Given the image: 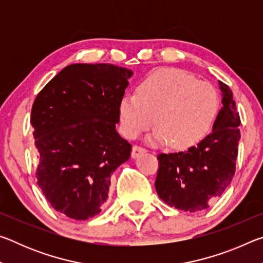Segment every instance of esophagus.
<instances>
[{
  "label": "esophagus",
  "mask_w": 263,
  "mask_h": 263,
  "mask_svg": "<svg viewBox=\"0 0 263 263\" xmlns=\"http://www.w3.org/2000/svg\"><path fill=\"white\" fill-rule=\"evenodd\" d=\"M146 152V148H144V147H141V146H138V145H135L132 147V152H131V157L133 158V159H136V158H138L139 157L140 154H142V153H145Z\"/></svg>",
  "instance_id": "esophagus-1"
}]
</instances>
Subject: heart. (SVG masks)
Masks as SVG:
<instances>
[{
	"instance_id": "b5f03b06",
	"label": "heart",
	"mask_w": 263,
	"mask_h": 263,
	"mask_svg": "<svg viewBox=\"0 0 263 263\" xmlns=\"http://www.w3.org/2000/svg\"><path fill=\"white\" fill-rule=\"evenodd\" d=\"M219 109V96L212 84L184 70L160 68L142 79L137 94L124 95L119 117L124 135L136 138L152 126V144L171 141L172 147L185 149L197 144L212 126Z\"/></svg>"
}]
</instances>
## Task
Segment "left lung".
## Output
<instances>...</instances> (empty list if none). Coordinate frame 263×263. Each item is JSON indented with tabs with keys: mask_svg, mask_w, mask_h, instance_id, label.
Returning <instances> with one entry per match:
<instances>
[{
	"mask_svg": "<svg viewBox=\"0 0 263 263\" xmlns=\"http://www.w3.org/2000/svg\"><path fill=\"white\" fill-rule=\"evenodd\" d=\"M220 109L212 132L185 152L158 155L155 189L168 205L185 212L208 209L231 184L238 158L240 116L229 86L219 81Z\"/></svg>",
	"mask_w": 263,
	"mask_h": 263,
	"instance_id": "8db88e82",
	"label": "left lung"
}]
</instances>
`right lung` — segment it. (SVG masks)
Segmentation results:
<instances>
[{"instance_id":"add662e5","label":"right lung","mask_w":263,"mask_h":263,"mask_svg":"<svg viewBox=\"0 0 263 263\" xmlns=\"http://www.w3.org/2000/svg\"><path fill=\"white\" fill-rule=\"evenodd\" d=\"M132 74L111 64L69 65L33 102L37 184L51 206L72 219L101 212L111 174L130 158L132 146L116 124Z\"/></svg>"}]
</instances>
